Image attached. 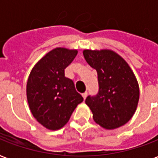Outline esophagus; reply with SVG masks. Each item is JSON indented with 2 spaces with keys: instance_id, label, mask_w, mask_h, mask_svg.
<instances>
[{
  "instance_id": "esophagus-1",
  "label": "esophagus",
  "mask_w": 158,
  "mask_h": 158,
  "mask_svg": "<svg viewBox=\"0 0 158 158\" xmlns=\"http://www.w3.org/2000/svg\"><path fill=\"white\" fill-rule=\"evenodd\" d=\"M82 96L83 98H84V100H85L86 97H87V92H85L84 94H82Z\"/></svg>"
}]
</instances>
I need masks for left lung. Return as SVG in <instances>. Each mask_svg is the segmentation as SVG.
<instances>
[{
	"label": "left lung",
	"instance_id": "left-lung-1",
	"mask_svg": "<svg viewBox=\"0 0 158 158\" xmlns=\"http://www.w3.org/2000/svg\"><path fill=\"white\" fill-rule=\"evenodd\" d=\"M83 55L98 76L99 92L85 100L94 121L108 130L124 125L135 113L139 98V84L133 70L113 50L86 49Z\"/></svg>",
	"mask_w": 158,
	"mask_h": 158
}]
</instances>
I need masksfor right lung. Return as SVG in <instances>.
<instances>
[{"mask_svg":"<svg viewBox=\"0 0 158 158\" xmlns=\"http://www.w3.org/2000/svg\"><path fill=\"white\" fill-rule=\"evenodd\" d=\"M77 53L75 49L54 48L36 62L29 73L26 86L29 109L34 118L50 130L65 125L84 100L64 74Z\"/></svg>","mask_w":158,"mask_h":158,"instance_id":"right-lung-1","label":"right lung"}]
</instances>
